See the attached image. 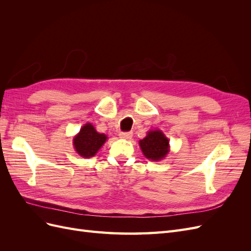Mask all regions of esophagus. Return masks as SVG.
<instances>
[{
	"mask_svg": "<svg viewBox=\"0 0 251 251\" xmlns=\"http://www.w3.org/2000/svg\"><path fill=\"white\" fill-rule=\"evenodd\" d=\"M132 136H133L132 132H121L119 134V137L123 138V139H131Z\"/></svg>",
	"mask_w": 251,
	"mask_h": 251,
	"instance_id": "esophagus-1",
	"label": "esophagus"
}]
</instances>
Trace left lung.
Here are the masks:
<instances>
[{
  "instance_id": "8db88e82",
  "label": "left lung",
  "mask_w": 251,
  "mask_h": 251,
  "mask_svg": "<svg viewBox=\"0 0 251 251\" xmlns=\"http://www.w3.org/2000/svg\"><path fill=\"white\" fill-rule=\"evenodd\" d=\"M139 146L143 155L151 161L161 160L170 151V140L160 130L149 131Z\"/></svg>"
}]
</instances>
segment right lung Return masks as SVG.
Segmentation results:
<instances>
[{"label": "right lung", "instance_id": "1", "mask_svg": "<svg viewBox=\"0 0 251 251\" xmlns=\"http://www.w3.org/2000/svg\"><path fill=\"white\" fill-rule=\"evenodd\" d=\"M107 139V136L96 132L92 125L86 124L74 137L73 146L77 154L81 157L90 158L97 153Z\"/></svg>", "mask_w": 251, "mask_h": 251}]
</instances>
